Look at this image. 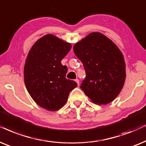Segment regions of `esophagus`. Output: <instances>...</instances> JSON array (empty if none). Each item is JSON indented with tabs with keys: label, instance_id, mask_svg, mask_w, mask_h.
<instances>
[{
	"label": "esophagus",
	"instance_id": "1",
	"mask_svg": "<svg viewBox=\"0 0 146 146\" xmlns=\"http://www.w3.org/2000/svg\"><path fill=\"white\" fill-rule=\"evenodd\" d=\"M75 81V82L77 83V85H79V79H76Z\"/></svg>",
	"mask_w": 146,
	"mask_h": 146
}]
</instances>
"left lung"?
<instances>
[{"label":"left lung","instance_id":"obj_1","mask_svg":"<svg viewBox=\"0 0 146 146\" xmlns=\"http://www.w3.org/2000/svg\"><path fill=\"white\" fill-rule=\"evenodd\" d=\"M84 66L86 77L81 88L95 104L106 105L121 92L125 81V63L117 46L99 32L89 33L73 46Z\"/></svg>","mask_w":146,"mask_h":146}]
</instances>
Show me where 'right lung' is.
Wrapping results in <instances>:
<instances>
[{
    "label": "right lung",
    "mask_w": 146,
    "mask_h": 146,
    "mask_svg": "<svg viewBox=\"0 0 146 146\" xmlns=\"http://www.w3.org/2000/svg\"><path fill=\"white\" fill-rule=\"evenodd\" d=\"M71 44L52 34L42 36L29 50L24 67L25 84L38 106L55 111L66 104L69 93L77 86L66 79L67 66L61 60Z\"/></svg>",
    "instance_id": "1"
}]
</instances>
